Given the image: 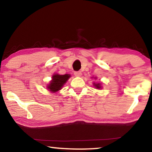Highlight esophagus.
Here are the masks:
<instances>
[{"mask_svg":"<svg viewBox=\"0 0 152 152\" xmlns=\"http://www.w3.org/2000/svg\"><path fill=\"white\" fill-rule=\"evenodd\" d=\"M74 76H76V77H80L82 76V72L80 71H77L74 72Z\"/></svg>","mask_w":152,"mask_h":152,"instance_id":"esophagus-1","label":"esophagus"}]
</instances>
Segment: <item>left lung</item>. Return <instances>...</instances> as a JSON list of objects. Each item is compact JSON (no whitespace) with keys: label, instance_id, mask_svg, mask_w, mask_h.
Returning a JSON list of instances; mask_svg holds the SVG:
<instances>
[{"label":"left lung","instance_id":"1","mask_svg":"<svg viewBox=\"0 0 152 152\" xmlns=\"http://www.w3.org/2000/svg\"><path fill=\"white\" fill-rule=\"evenodd\" d=\"M96 78H94V79H96ZM93 86L95 87V88H96V89H99V90H100V89H102V84L101 83H96V82H93Z\"/></svg>","mask_w":152,"mask_h":152}]
</instances>
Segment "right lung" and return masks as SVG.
<instances>
[{"instance_id":"1","label":"right lung","mask_w":152,"mask_h":152,"mask_svg":"<svg viewBox=\"0 0 152 152\" xmlns=\"http://www.w3.org/2000/svg\"><path fill=\"white\" fill-rule=\"evenodd\" d=\"M70 76V74H64V75L54 74L51 76V80L47 85V89L52 93L58 92L62 88L63 86L66 83Z\"/></svg>"}]
</instances>
